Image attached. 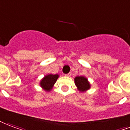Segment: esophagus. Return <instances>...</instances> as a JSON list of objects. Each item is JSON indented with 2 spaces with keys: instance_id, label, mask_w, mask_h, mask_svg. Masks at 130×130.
Instances as JSON below:
<instances>
[{
  "instance_id": "obj_1",
  "label": "esophagus",
  "mask_w": 130,
  "mask_h": 130,
  "mask_svg": "<svg viewBox=\"0 0 130 130\" xmlns=\"http://www.w3.org/2000/svg\"><path fill=\"white\" fill-rule=\"evenodd\" d=\"M71 76V74H70V73H69V74H65V76H68V77H69V76Z\"/></svg>"
}]
</instances>
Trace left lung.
<instances>
[{
  "instance_id": "obj_1",
  "label": "left lung",
  "mask_w": 130,
  "mask_h": 130,
  "mask_svg": "<svg viewBox=\"0 0 130 130\" xmlns=\"http://www.w3.org/2000/svg\"><path fill=\"white\" fill-rule=\"evenodd\" d=\"M75 84L78 89L81 92H84L90 89L91 85L87 78L84 76H77L74 79Z\"/></svg>"
}]
</instances>
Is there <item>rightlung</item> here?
<instances>
[{
  "mask_svg": "<svg viewBox=\"0 0 130 130\" xmlns=\"http://www.w3.org/2000/svg\"><path fill=\"white\" fill-rule=\"evenodd\" d=\"M58 78V74H49L45 76L40 82V86L46 91H51L54 85Z\"/></svg>",
  "mask_w": 130,
  "mask_h": 130,
  "instance_id": "obj_1",
  "label": "right lung"
}]
</instances>
